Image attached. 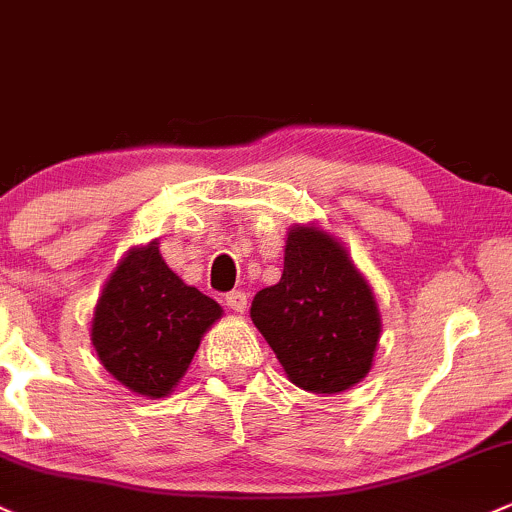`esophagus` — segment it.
Here are the masks:
<instances>
[{"mask_svg": "<svg viewBox=\"0 0 512 512\" xmlns=\"http://www.w3.org/2000/svg\"><path fill=\"white\" fill-rule=\"evenodd\" d=\"M226 306L235 313H245L247 311V294L245 291H230L226 296Z\"/></svg>", "mask_w": 512, "mask_h": 512, "instance_id": "1", "label": "esophagus"}]
</instances>
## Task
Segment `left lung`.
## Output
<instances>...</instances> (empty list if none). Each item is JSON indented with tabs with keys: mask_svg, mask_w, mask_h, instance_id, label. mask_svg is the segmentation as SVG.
<instances>
[{
	"mask_svg": "<svg viewBox=\"0 0 512 512\" xmlns=\"http://www.w3.org/2000/svg\"><path fill=\"white\" fill-rule=\"evenodd\" d=\"M250 318L291 384L311 393L359 384L381 338L372 286L347 247L318 223L289 228L282 279L257 291Z\"/></svg>",
	"mask_w": 512,
	"mask_h": 512,
	"instance_id": "8db88e82",
	"label": "left lung"
}]
</instances>
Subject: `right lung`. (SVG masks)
Segmentation results:
<instances>
[{
	"mask_svg": "<svg viewBox=\"0 0 512 512\" xmlns=\"http://www.w3.org/2000/svg\"><path fill=\"white\" fill-rule=\"evenodd\" d=\"M160 243L136 245L121 257L94 306L92 345L99 362L128 391L165 398L223 316L216 301L167 267Z\"/></svg>",
	"mask_w": 512,
	"mask_h": 512,
	"instance_id": "obj_1",
	"label": "right lung"
}]
</instances>
